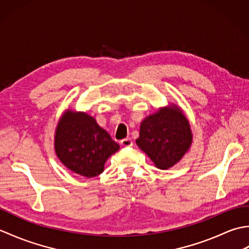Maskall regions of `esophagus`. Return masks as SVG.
<instances>
[{
	"label": "esophagus",
	"mask_w": 249,
	"mask_h": 249,
	"mask_svg": "<svg viewBox=\"0 0 249 249\" xmlns=\"http://www.w3.org/2000/svg\"><path fill=\"white\" fill-rule=\"evenodd\" d=\"M121 145L124 147H129L133 145V141H131L130 138H125L123 140H121Z\"/></svg>",
	"instance_id": "obj_1"
}]
</instances>
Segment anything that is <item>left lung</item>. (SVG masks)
<instances>
[{
	"label": "left lung",
	"instance_id": "1",
	"mask_svg": "<svg viewBox=\"0 0 249 249\" xmlns=\"http://www.w3.org/2000/svg\"><path fill=\"white\" fill-rule=\"evenodd\" d=\"M193 141L189 122L178 106L160 108L141 122L136 143L162 170L171 168L186 153Z\"/></svg>",
	"mask_w": 249,
	"mask_h": 249
}]
</instances>
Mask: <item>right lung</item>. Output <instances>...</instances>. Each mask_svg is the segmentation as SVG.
<instances>
[{
    "label": "right lung",
    "mask_w": 249,
    "mask_h": 249,
    "mask_svg": "<svg viewBox=\"0 0 249 249\" xmlns=\"http://www.w3.org/2000/svg\"><path fill=\"white\" fill-rule=\"evenodd\" d=\"M54 149L61 162L86 178L104 171L105 162L120 145L93 116L68 109L61 116L54 135Z\"/></svg>",
    "instance_id": "add662e5"
}]
</instances>
